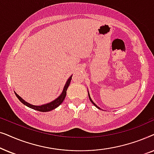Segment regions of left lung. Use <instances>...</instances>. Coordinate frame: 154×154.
<instances>
[{
  "label": "left lung",
  "mask_w": 154,
  "mask_h": 154,
  "mask_svg": "<svg viewBox=\"0 0 154 154\" xmlns=\"http://www.w3.org/2000/svg\"><path fill=\"white\" fill-rule=\"evenodd\" d=\"M88 97H89V99H90V102H91L92 103V104H93L94 105V106H96V107H97V109H101L100 108V107H99L98 106H97V104H95V103H94V102H93V101H92V99H91V97H90V93H89V91H88Z\"/></svg>",
  "instance_id": "8db88e82"
}]
</instances>
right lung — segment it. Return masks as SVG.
I'll return each instance as SVG.
<instances>
[{"label":"right lung","instance_id":"add662e5","mask_svg":"<svg viewBox=\"0 0 154 154\" xmlns=\"http://www.w3.org/2000/svg\"><path fill=\"white\" fill-rule=\"evenodd\" d=\"M71 79H72V75H71V76L69 78L68 80L66 81V83H65V85L64 86V88H63L62 92L61 93L60 95L57 98H56L54 100L52 101V102H50L49 103H47V104L38 105V106L31 104L27 102H26L24 100H23V99L21 97L19 94H17L15 92H14V93H15V95L17 96V97L19 99V100H20L23 104L26 105V106H28L31 109H34V110L41 111V112H48V111H50L53 110V109H56L57 107H58L59 106H60V105L63 102V101L64 100V99H65V97H66V95L67 88H68L69 85H70V82L71 81Z\"/></svg>","mask_w":154,"mask_h":154}]
</instances>
